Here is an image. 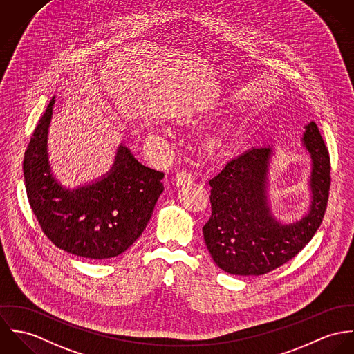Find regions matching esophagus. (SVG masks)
<instances>
[{
    "label": "esophagus",
    "mask_w": 354,
    "mask_h": 354,
    "mask_svg": "<svg viewBox=\"0 0 354 354\" xmlns=\"http://www.w3.org/2000/svg\"><path fill=\"white\" fill-rule=\"evenodd\" d=\"M193 180H194V176H193V174H192L190 171H187V169L179 171V172L176 174V176H175V182H176L178 186L190 185Z\"/></svg>",
    "instance_id": "34e87169"
}]
</instances>
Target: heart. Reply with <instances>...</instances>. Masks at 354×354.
I'll list each match as a JSON object with an SVG mask.
<instances>
[{
  "label": "heart",
  "instance_id": "obj_1",
  "mask_svg": "<svg viewBox=\"0 0 354 354\" xmlns=\"http://www.w3.org/2000/svg\"><path fill=\"white\" fill-rule=\"evenodd\" d=\"M218 145H220V142H218V141H213V142L210 144V149L213 151V149H216Z\"/></svg>",
  "mask_w": 354,
  "mask_h": 354
}]
</instances>
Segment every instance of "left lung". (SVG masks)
Segmentation results:
<instances>
[{
	"mask_svg": "<svg viewBox=\"0 0 354 354\" xmlns=\"http://www.w3.org/2000/svg\"><path fill=\"white\" fill-rule=\"evenodd\" d=\"M303 142L313 158L310 213L289 225L270 214L266 180L270 148H252L209 180L212 216L203 239L216 265L230 274L270 273L296 257L322 224L331 183L330 155L315 122Z\"/></svg>",
	"mask_w": 354,
	"mask_h": 354,
	"instance_id": "1",
	"label": "left lung"
}]
</instances>
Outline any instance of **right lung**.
I'll list each match as a JSON object with an SVG mask.
<instances>
[{"label": "right lung", "instance_id": "obj_1", "mask_svg": "<svg viewBox=\"0 0 354 354\" xmlns=\"http://www.w3.org/2000/svg\"><path fill=\"white\" fill-rule=\"evenodd\" d=\"M51 99L24 153L23 171L31 209L43 234L58 248L88 259L113 258L142 235L164 186V174L142 165L119 147L102 180L65 190L53 178L47 158Z\"/></svg>", "mask_w": 354, "mask_h": 354}]
</instances>
